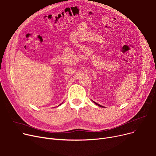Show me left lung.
Segmentation results:
<instances>
[{
	"label": "left lung",
	"instance_id": "obj_1",
	"mask_svg": "<svg viewBox=\"0 0 156 156\" xmlns=\"http://www.w3.org/2000/svg\"><path fill=\"white\" fill-rule=\"evenodd\" d=\"M93 102H94V103H95V104H96V105H98V106H99V107H103V106H101V105H99V104H98V103H96V102H94V101H93Z\"/></svg>",
	"mask_w": 156,
	"mask_h": 156
}]
</instances>
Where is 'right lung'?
<instances>
[{
  "label": "right lung",
  "mask_w": 156,
  "mask_h": 156,
  "mask_svg": "<svg viewBox=\"0 0 156 156\" xmlns=\"http://www.w3.org/2000/svg\"><path fill=\"white\" fill-rule=\"evenodd\" d=\"M60 105H61V104H60Z\"/></svg>",
  "instance_id": "add662e5"
}]
</instances>
